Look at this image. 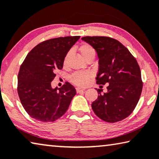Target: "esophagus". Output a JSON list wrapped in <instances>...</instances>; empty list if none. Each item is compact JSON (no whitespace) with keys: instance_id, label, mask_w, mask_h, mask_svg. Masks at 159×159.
Listing matches in <instances>:
<instances>
[{"instance_id":"obj_1","label":"esophagus","mask_w":159,"mask_h":159,"mask_svg":"<svg viewBox=\"0 0 159 159\" xmlns=\"http://www.w3.org/2000/svg\"><path fill=\"white\" fill-rule=\"evenodd\" d=\"M76 90H77V93H83L85 89L82 88H80V87H77V88H76Z\"/></svg>"}]
</instances>
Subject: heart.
I'll return each mask as SVG.
<instances>
[{
	"mask_svg": "<svg viewBox=\"0 0 159 159\" xmlns=\"http://www.w3.org/2000/svg\"><path fill=\"white\" fill-rule=\"evenodd\" d=\"M79 51L80 54H81L82 57L86 61L90 58H95L96 54L95 49L90 44L86 43H82V44L80 46ZM70 52H68L64 55L63 59L64 66H67L69 60H70ZM91 76L92 75L89 72H75L74 74H72L70 76V80L71 82L77 85V86L83 87L88 83L89 79L91 77Z\"/></svg>",
	"mask_w": 159,
	"mask_h": 159,
	"instance_id": "obj_1",
	"label": "heart"
}]
</instances>
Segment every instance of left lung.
I'll return each instance as SVG.
<instances>
[{
	"label": "left lung",
	"instance_id": "left-lung-1",
	"mask_svg": "<svg viewBox=\"0 0 159 159\" xmlns=\"http://www.w3.org/2000/svg\"><path fill=\"white\" fill-rule=\"evenodd\" d=\"M82 39L95 49L99 58L97 84L108 83L107 92L99 94L92 103L98 117L116 123L129 116L141 95L143 82L136 59L118 40L107 36H84Z\"/></svg>",
	"mask_w": 159,
	"mask_h": 159
}]
</instances>
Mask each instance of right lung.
Returning <instances> with one entry per match:
<instances>
[{
    "label": "right lung",
    "instance_id": "1",
    "mask_svg": "<svg viewBox=\"0 0 159 159\" xmlns=\"http://www.w3.org/2000/svg\"><path fill=\"white\" fill-rule=\"evenodd\" d=\"M80 38L65 36L43 41L31 49L20 65L18 94L23 107L31 118L54 122L65 113L76 89L69 82L53 89L55 72L63 68L66 53Z\"/></svg>",
    "mask_w": 159,
    "mask_h": 159
}]
</instances>
